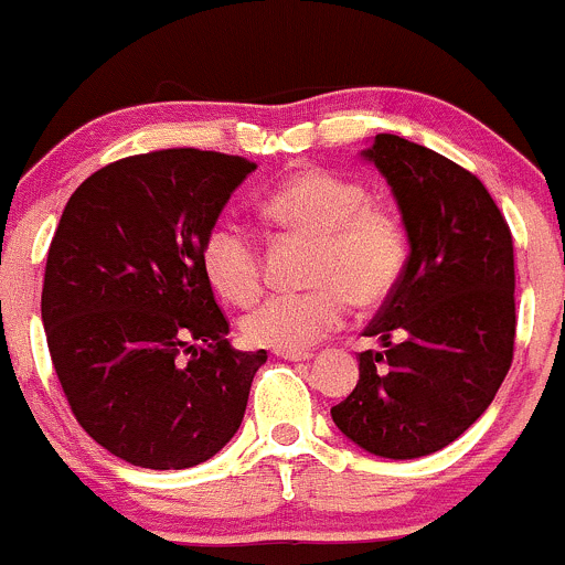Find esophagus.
<instances>
[{
    "mask_svg": "<svg viewBox=\"0 0 565 565\" xmlns=\"http://www.w3.org/2000/svg\"><path fill=\"white\" fill-rule=\"evenodd\" d=\"M273 353L284 361H309L311 359L309 350H273Z\"/></svg>",
    "mask_w": 565,
    "mask_h": 565,
    "instance_id": "34e87169",
    "label": "esophagus"
}]
</instances>
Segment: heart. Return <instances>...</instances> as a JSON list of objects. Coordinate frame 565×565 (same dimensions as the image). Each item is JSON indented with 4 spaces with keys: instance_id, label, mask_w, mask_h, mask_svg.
Listing matches in <instances>:
<instances>
[{
    "instance_id": "1",
    "label": "heart",
    "mask_w": 565,
    "mask_h": 565,
    "mask_svg": "<svg viewBox=\"0 0 565 565\" xmlns=\"http://www.w3.org/2000/svg\"><path fill=\"white\" fill-rule=\"evenodd\" d=\"M259 210L281 232L315 239L309 256V292H278L243 317L248 344L306 350L359 309L386 303L408 267V228L386 204L370 201L364 184L322 168H303L267 190ZM210 287L228 303L245 306L259 295L262 248L237 221H221L201 245Z\"/></svg>"
}]
</instances>
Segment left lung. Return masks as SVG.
I'll use <instances>...</instances> for the list:
<instances>
[{
	"mask_svg": "<svg viewBox=\"0 0 565 565\" xmlns=\"http://www.w3.org/2000/svg\"><path fill=\"white\" fill-rule=\"evenodd\" d=\"M366 160L386 177L408 228V267L364 337L359 383L333 405L337 428L381 458L430 456L494 399L513 361L516 273L505 215L475 173L397 135Z\"/></svg>",
	"mask_w": 565,
	"mask_h": 565,
	"instance_id": "1",
	"label": "left lung"
}]
</instances>
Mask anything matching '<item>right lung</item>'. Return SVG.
Wrapping results in <instances>:
<instances>
[{"instance_id": "1", "label": "right lung", "mask_w": 565, "mask_h": 565, "mask_svg": "<svg viewBox=\"0 0 565 565\" xmlns=\"http://www.w3.org/2000/svg\"><path fill=\"white\" fill-rule=\"evenodd\" d=\"M245 157L162 149L87 177L49 245L41 317L93 441L143 469L204 463L237 434L265 350L228 344L201 245Z\"/></svg>"}]
</instances>
